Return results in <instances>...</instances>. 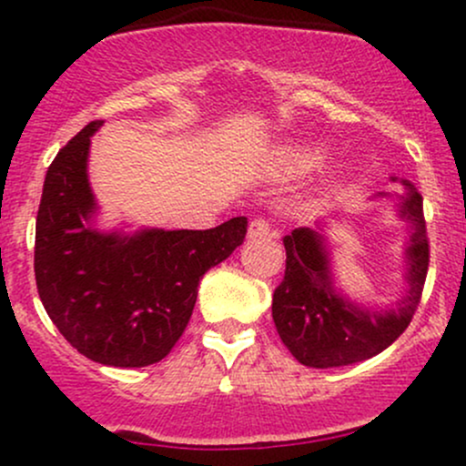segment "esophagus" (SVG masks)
<instances>
[{"label":"esophagus","mask_w":466,"mask_h":466,"mask_svg":"<svg viewBox=\"0 0 466 466\" xmlns=\"http://www.w3.org/2000/svg\"><path fill=\"white\" fill-rule=\"evenodd\" d=\"M271 237V226L267 218H254L248 228V238L256 240V238H267Z\"/></svg>","instance_id":"34e87169"}]
</instances>
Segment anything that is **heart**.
Instances as JSON below:
<instances>
[{
	"instance_id": "b5f03b06",
	"label": "heart",
	"mask_w": 466,
	"mask_h": 466,
	"mask_svg": "<svg viewBox=\"0 0 466 466\" xmlns=\"http://www.w3.org/2000/svg\"><path fill=\"white\" fill-rule=\"evenodd\" d=\"M318 159L319 151H313V148H291L285 155V164L291 173H302V170L311 168Z\"/></svg>"
}]
</instances>
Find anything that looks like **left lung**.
<instances>
[{
  "mask_svg": "<svg viewBox=\"0 0 466 466\" xmlns=\"http://www.w3.org/2000/svg\"><path fill=\"white\" fill-rule=\"evenodd\" d=\"M403 186L408 192L399 201V217L411 226L405 248L408 293L394 309L374 311L337 291L326 238L318 229L296 228L282 238L287 269L274 291L271 315L282 344L304 366L337 368L370 360L397 341L414 318L430 267V240L422 197L410 181L403 179Z\"/></svg>",
  "mask_w": 466,
  "mask_h": 466,
  "instance_id": "left-lung-1",
  "label": "left lung"
}]
</instances>
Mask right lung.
I'll return each instance as SVG.
<instances>
[{
	"mask_svg": "<svg viewBox=\"0 0 466 466\" xmlns=\"http://www.w3.org/2000/svg\"><path fill=\"white\" fill-rule=\"evenodd\" d=\"M94 120L58 151L44 181L35 234V278L47 315L87 360L116 368L162 361L190 322L197 287L243 243L248 218L212 229L94 228L87 179Z\"/></svg>",
	"mask_w": 466,
	"mask_h": 466,
	"instance_id": "right-lung-1",
	"label": "right lung"
}]
</instances>
